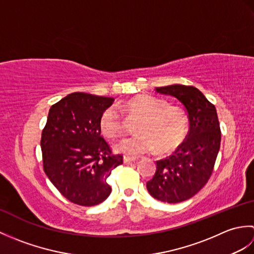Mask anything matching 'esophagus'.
I'll list each match as a JSON object with an SVG mask.
<instances>
[{"label":"esophagus","mask_w":254,"mask_h":254,"mask_svg":"<svg viewBox=\"0 0 254 254\" xmlns=\"http://www.w3.org/2000/svg\"><path fill=\"white\" fill-rule=\"evenodd\" d=\"M136 160H137V158H135V157H128V156H126V157L123 158V161H124V164H126V165H130V164L134 163V161H136Z\"/></svg>","instance_id":"esophagus-1"}]
</instances>
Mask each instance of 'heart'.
I'll return each mask as SVG.
<instances>
[{
    "instance_id": "1",
    "label": "heart",
    "mask_w": 254,
    "mask_h": 254,
    "mask_svg": "<svg viewBox=\"0 0 254 254\" xmlns=\"http://www.w3.org/2000/svg\"><path fill=\"white\" fill-rule=\"evenodd\" d=\"M122 111L127 119L135 120L134 136L123 138L115 145L119 153L137 156L153 152L170 153L186 138L188 115L181 106L167 105L163 99L149 95L136 96L123 105ZM124 118L115 106L106 108L100 117V130L107 137H117L124 131Z\"/></svg>"
}]
</instances>
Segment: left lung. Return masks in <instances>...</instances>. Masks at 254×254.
<instances>
[{"label": "left lung", "instance_id": "1", "mask_svg": "<svg viewBox=\"0 0 254 254\" xmlns=\"http://www.w3.org/2000/svg\"><path fill=\"white\" fill-rule=\"evenodd\" d=\"M156 91L181 102L190 128L174 154L156 161L157 169L146 187L158 201L179 203L195 195L213 174L222 139L219 121L216 108L193 86L170 85Z\"/></svg>", "mask_w": 254, "mask_h": 254}]
</instances>
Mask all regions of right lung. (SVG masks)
<instances>
[{
    "instance_id": "right-lung-1",
    "label": "right lung",
    "mask_w": 254,
    "mask_h": 254,
    "mask_svg": "<svg viewBox=\"0 0 254 254\" xmlns=\"http://www.w3.org/2000/svg\"><path fill=\"white\" fill-rule=\"evenodd\" d=\"M115 99L69 94L53 105L41 134L44 170L62 195L74 204L94 206L110 195L107 179L123 164L100 134V117Z\"/></svg>"
}]
</instances>
